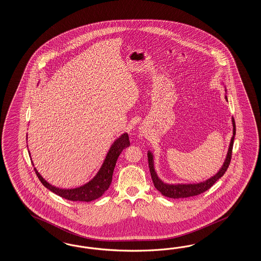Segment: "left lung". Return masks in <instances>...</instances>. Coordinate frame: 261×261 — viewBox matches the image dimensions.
I'll return each instance as SVG.
<instances>
[{"mask_svg": "<svg viewBox=\"0 0 261 261\" xmlns=\"http://www.w3.org/2000/svg\"><path fill=\"white\" fill-rule=\"evenodd\" d=\"M225 92H227L225 88ZM225 99L228 101V97L225 94ZM231 124H232V136L229 142V148L226 155L225 161L223 163L220 169L212 176L211 178L206 179L203 182H178V184H168V182H164L162 179H160L158 174L155 170V163H154V155L152 151L148 150L147 152V157H148V165H149V169H150L151 178L155 188L159 190L164 196L168 198H173V199H179V198L192 197L196 196L205 190H208L212 188V186L215 184V182L221 178L226 170L229 167V162L231 158V151H232V145H233V141H234V136H236V122L233 118H231Z\"/></svg>", "mask_w": 261, "mask_h": 261, "instance_id": "1", "label": "left lung"}]
</instances>
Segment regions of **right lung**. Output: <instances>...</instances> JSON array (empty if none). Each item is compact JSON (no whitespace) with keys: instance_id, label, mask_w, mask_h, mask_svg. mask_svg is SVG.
Here are the masks:
<instances>
[{"instance_id":"1","label":"right lung","mask_w":261,"mask_h":261,"mask_svg":"<svg viewBox=\"0 0 261 261\" xmlns=\"http://www.w3.org/2000/svg\"><path fill=\"white\" fill-rule=\"evenodd\" d=\"M129 145H130V142H129L128 134L123 133L120 135L119 138L112 143L109 150L107 152V155L103 161L102 165L100 166L99 170L97 171V173L94 176V178L91 179L86 184H84L83 186L75 189L65 190V189H59V188L54 187L40 175L35 167H34V170L37 177L39 178L40 182L43 184V186H45V188H47V190L56 193V195L70 201L91 202L97 198L101 197L103 193L109 189L112 182L114 168L116 166L117 160L119 158V154Z\"/></svg>"}]
</instances>
